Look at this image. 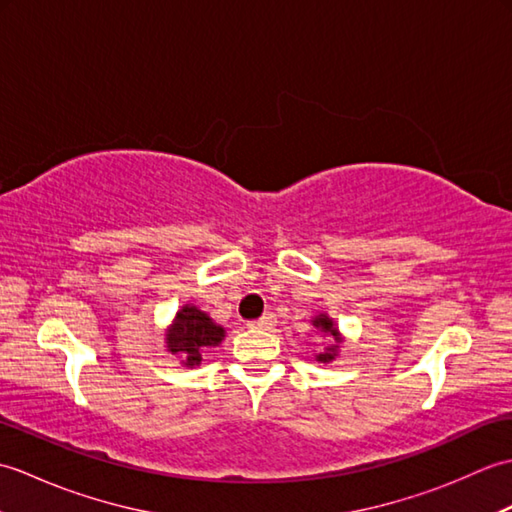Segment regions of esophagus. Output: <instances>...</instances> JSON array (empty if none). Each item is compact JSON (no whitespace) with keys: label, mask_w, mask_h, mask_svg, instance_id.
Returning a JSON list of instances; mask_svg holds the SVG:
<instances>
[{"label":"esophagus","mask_w":512,"mask_h":512,"mask_svg":"<svg viewBox=\"0 0 512 512\" xmlns=\"http://www.w3.org/2000/svg\"><path fill=\"white\" fill-rule=\"evenodd\" d=\"M275 325V314H264L262 319H255V321H248V328H257V330H270Z\"/></svg>","instance_id":"esophagus-1"}]
</instances>
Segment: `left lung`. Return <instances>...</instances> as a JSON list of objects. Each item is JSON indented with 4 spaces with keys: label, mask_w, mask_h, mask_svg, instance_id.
I'll return each instance as SVG.
<instances>
[{
    "label": "left lung",
    "mask_w": 512,
    "mask_h": 512,
    "mask_svg": "<svg viewBox=\"0 0 512 512\" xmlns=\"http://www.w3.org/2000/svg\"><path fill=\"white\" fill-rule=\"evenodd\" d=\"M314 325H317V328H321L323 332H328V334L332 336V339H334V343L328 347V352H325V354H319V356H317L319 361L328 363V361H332V358L336 356V350H339V332H336V328H334L332 319L325 317V314H319V317L314 319Z\"/></svg>",
    "instance_id": "8db88e82"
}]
</instances>
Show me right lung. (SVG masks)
Here are the masks:
<instances>
[{
    "mask_svg": "<svg viewBox=\"0 0 512 512\" xmlns=\"http://www.w3.org/2000/svg\"><path fill=\"white\" fill-rule=\"evenodd\" d=\"M222 336L224 328L215 325L202 310L195 306H184L167 334V347L171 354H184V365L193 367L200 365V352L204 347L217 345L222 341Z\"/></svg>",
    "mask_w": 512,
    "mask_h": 512,
    "instance_id": "add662e5",
    "label": "right lung"
}]
</instances>
